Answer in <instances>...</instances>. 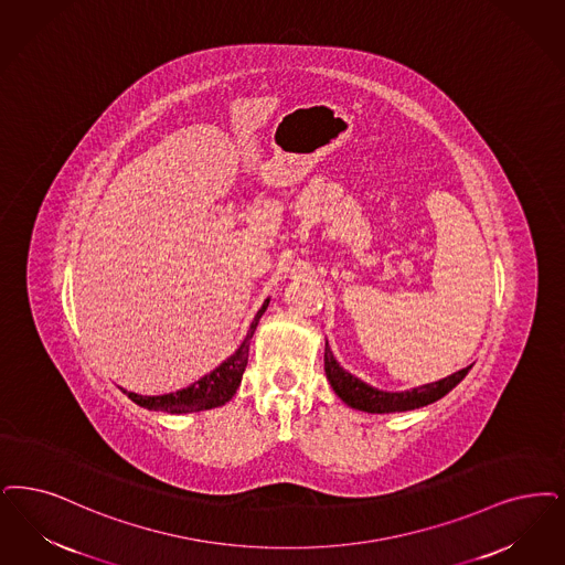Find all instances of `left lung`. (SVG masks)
<instances>
[{
    "label": "left lung",
    "instance_id": "1",
    "mask_svg": "<svg viewBox=\"0 0 565 565\" xmlns=\"http://www.w3.org/2000/svg\"><path fill=\"white\" fill-rule=\"evenodd\" d=\"M323 367H326L328 381L340 399L347 406L362 409L367 414H391V412H406V409L429 406L433 402L441 399L446 393H450L451 388L460 383L471 370V365H469V367H462L448 379H441L437 383L423 384L418 388L404 391V393H386V391H379L360 379H355L347 370H342L339 362L334 360L328 342H326V353H323Z\"/></svg>",
    "mask_w": 565,
    "mask_h": 565
}]
</instances>
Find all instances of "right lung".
<instances>
[{
    "mask_svg": "<svg viewBox=\"0 0 565 565\" xmlns=\"http://www.w3.org/2000/svg\"><path fill=\"white\" fill-rule=\"evenodd\" d=\"M267 307H269V300H265V305L254 317L248 334H246L244 342L239 344V349L226 362L221 363L216 370L205 374L202 381H198V383L191 384L182 391H177V393H168V395H159V397H142V395L130 393V391H124V393L140 407L161 409V412H170V414L200 412V409L225 406L226 402L235 395L239 383H242L244 370L248 365L249 339H252L260 317L267 311Z\"/></svg>",
    "mask_w": 565,
    "mask_h": 565,
    "instance_id": "add662e5",
    "label": "right lung"
}]
</instances>
